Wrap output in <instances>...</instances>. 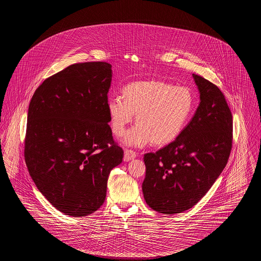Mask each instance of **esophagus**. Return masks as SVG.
Masks as SVG:
<instances>
[{
    "label": "esophagus",
    "mask_w": 261,
    "mask_h": 261,
    "mask_svg": "<svg viewBox=\"0 0 261 261\" xmlns=\"http://www.w3.org/2000/svg\"><path fill=\"white\" fill-rule=\"evenodd\" d=\"M136 151L132 149H126L124 150V162H129L136 158Z\"/></svg>",
    "instance_id": "obj_1"
}]
</instances>
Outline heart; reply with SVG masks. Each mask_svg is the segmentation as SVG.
I'll return each mask as SVG.
<instances>
[{"instance_id": "heart-1", "label": "heart", "mask_w": 261, "mask_h": 261, "mask_svg": "<svg viewBox=\"0 0 261 261\" xmlns=\"http://www.w3.org/2000/svg\"><path fill=\"white\" fill-rule=\"evenodd\" d=\"M112 133L125 134L136 114L125 143L129 146H166L180 136L196 110V96L190 88L175 86L161 80L139 81L126 85L122 99L112 98L107 103Z\"/></svg>"}]
</instances>
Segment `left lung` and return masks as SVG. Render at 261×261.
Wrapping results in <instances>:
<instances>
[{"label": "left lung", "mask_w": 261, "mask_h": 261, "mask_svg": "<svg viewBox=\"0 0 261 261\" xmlns=\"http://www.w3.org/2000/svg\"><path fill=\"white\" fill-rule=\"evenodd\" d=\"M193 76L200 94L195 115L174 142L144 155V198L163 214L197 204L223 171L232 149L233 117L223 93L205 78Z\"/></svg>", "instance_id": "8db88e82"}]
</instances>
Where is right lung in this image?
Here are the masks:
<instances>
[{"label": "right lung", "mask_w": 261, "mask_h": 261, "mask_svg": "<svg viewBox=\"0 0 261 261\" xmlns=\"http://www.w3.org/2000/svg\"><path fill=\"white\" fill-rule=\"evenodd\" d=\"M111 82V63H74L47 78L29 103L28 171L50 204L70 216L99 210L109 175L123 159L109 125Z\"/></svg>", "instance_id": "1"}]
</instances>
